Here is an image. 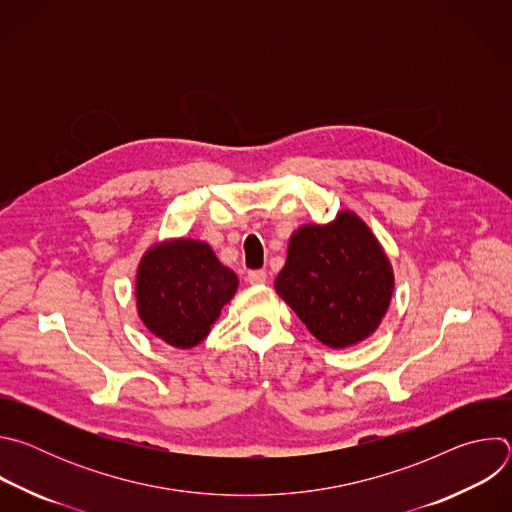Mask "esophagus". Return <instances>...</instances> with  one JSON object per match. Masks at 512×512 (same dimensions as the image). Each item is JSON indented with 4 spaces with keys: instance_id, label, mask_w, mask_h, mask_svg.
Here are the masks:
<instances>
[{
    "instance_id": "34e87169",
    "label": "esophagus",
    "mask_w": 512,
    "mask_h": 512,
    "mask_svg": "<svg viewBox=\"0 0 512 512\" xmlns=\"http://www.w3.org/2000/svg\"><path fill=\"white\" fill-rule=\"evenodd\" d=\"M247 279L251 285H263L267 281V273L263 269H253V271H249Z\"/></svg>"
}]
</instances>
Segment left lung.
Returning <instances> with one entry per match:
<instances>
[{
  "mask_svg": "<svg viewBox=\"0 0 512 512\" xmlns=\"http://www.w3.org/2000/svg\"><path fill=\"white\" fill-rule=\"evenodd\" d=\"M275 289L322 344L344 348L381 324L393 269L371 229L342 210L328 225H306L291 235Z\"/></svg>",
  "mask_w": 512,
  "mask_h": 512,
  "instance_id": "8db88e82",
  "label": "left lung"
}]
</instances>
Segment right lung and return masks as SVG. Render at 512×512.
Masks as SVG:
<instances>
[{"label":"right lung","instance_id":"right-lung-1","mask_svg":"<svg viewBox=\"0 0 512 512\" xmlns=\"http://www.w3.org/2000/svg\"><path fill=\"white\" fill-rule=\"evenodd\" d=\"M237 275L206 243L176 239L143 255L137 271V312L152 334L176 348L202 342L235 296Z\"/></svg>","mask_w":512,"mask_h":512}]
</instances>
